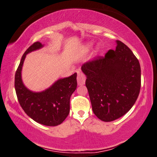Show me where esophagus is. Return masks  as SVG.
Returning a JSON list of instances; mask_svg holds the SVG:
<instances>
[{
    "mask_svg": "<svg viewBox=\"0 0 157 157\" xmlns=\"http://www.w3.org/2000/svg\"><path fill=\"white\" fill-rule=\"evenodd\" d=\"M77 83H78L79 86L83 85L85 83V82H86V76H85L84 74L78 71V72H77Z\"/></svg>",
    "mask_w": 157,
    "mask_h": 157,
    "instance_id": "obj_1",
    "label": "esophagus"
}]
</instances>
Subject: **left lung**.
Returning <instances> with one entry per match:
<instances>
[{
	"label": "left lung",
	"mask_w": 157,
	"mask_h": 157,
	"mask_svg": "<svg viewBox=\"0 0 157 157\" xmlns=\"http://www.w3.org/2000/svg\"><path fill=\"white\" fill-rule=\"evenodd\" d=\"M115 50L86 62L81 69L93 112L104 122L125 115L134 105L141 87V68L132 51L120 40Z\"/></svg>",
	"instance_id": "1"
}]
</instances>
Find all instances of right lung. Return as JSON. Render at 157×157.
<instances>
[{
    "instance_id": "add662e5",
    "label": "right lung",
    "mask_w": 157,
    "mask_h": 157,
    "mask_svg": "<svg viewBox=\"0 0 157 157\" xmlns=\"http://www.w3.org/2000/svg\"><path fill=\"white\" fill-rule=\"evenodd\" d=\"M43 47L40 42L34 43L21 58L15 76V88L17 100L25 113L42 125L56 126L66 120L70 111V97L76 89L77 73L60 79L42 92H33L25 87L21 79V70L26 55Z\"/></svg>"
}]
</instances>
